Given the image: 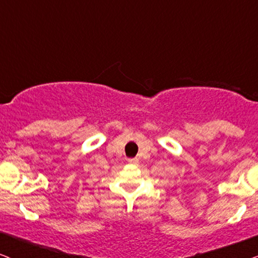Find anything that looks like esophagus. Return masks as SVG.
<instances>
[{
	"label": "esophagus",
	"mask_w": 258,
	"mask_h": 258,
	"mask_svg": "<svg viewBox=\"0 0 258 258\" xmlns=\"http://www.w3.org/2000/svg\"><path fill=\"white\" fill-rule=\"evenodd\" d=\"M129 163H132V164H137V163H139V161H137V158H130V160H129Z\"/></svg>",
	"instance_id": "esophagus-1"
}]
</instances>
